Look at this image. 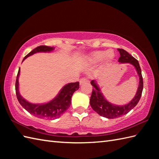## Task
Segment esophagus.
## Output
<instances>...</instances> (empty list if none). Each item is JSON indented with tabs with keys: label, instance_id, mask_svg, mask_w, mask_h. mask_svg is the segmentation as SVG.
<instances>
[{
	"label": "esophagus",
	"instance_id": "esophagus-1",
	"mask_svg": "<svg viewBox=\"0 0 159 159\" xmlns=\"http://www.w3.org/2000/svg\"><path fill=\"white\" fill-rule=\"evenodd\" d=\"M89 81V79H87V78H85V77H83V78H81L80 80V85H82V84H83L85 82H88Z\"/></svg>",
	"mask_w": 159,
	"mask_h": 159
}]
</instances>
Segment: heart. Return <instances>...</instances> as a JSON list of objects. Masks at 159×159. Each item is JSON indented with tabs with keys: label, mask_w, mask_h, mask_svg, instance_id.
<instances>
[{
	"label": "heart",
	"mask_w": 159,
	"mask_h": 159,
	"mask_svg": "<svg viewBox=\"0 0 159 159\" xmlns=\"http://www.w3.org/2000/svg\"><path fill=\"white\" fill-rule=\"evenodd\" d=\"M106 56L107 57L108 59L110 60L112 59L113 55V53H111L110 51L108 52L104 51H97L92 54V56L90 57V59L91 60L93 61H100L102 60Z\"/></svg>",
	"instance_id": "b5f03b06"
}]
</instances>
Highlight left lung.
<instances>
[{
	"label": "left lung",
	"mask_w": 159,
	"mask_h": 159,
	"mask_svg": "<svg viewBox=\"0 0 159 159\" xmlns=\"http://www.w3.org/2000/svg\"><path fill=\"white\" fill-rule=\"evenodd\" d=\"M120 57L118 59V62L120 63H130L135 67L138 75L139 76V85L135 96L132 101L124 106H117L108 102L100 92L99 87H98L96 83L94 80L91 81V84L93 87L92 90V96L90 98V105L92 109L98 113L100 116L109 118V119H115L127 114L129 111L135 107L141 98L142 91L143 88V77L141 74V70L138 61L131 56L129 53L124 49L118 48Z\"/></svg>",
	"instance_id": "1"
}]
</instances>
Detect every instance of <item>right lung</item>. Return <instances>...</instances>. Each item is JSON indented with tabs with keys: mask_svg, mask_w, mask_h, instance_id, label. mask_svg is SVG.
<instances>
[{
	"mask_svg": "<svg viewBox=\"0 0 159 159\" xmlns=\"http://www.w3.org/2000/svg\"><path fill=\"white\" fill-rule=\"evenodd\" d=\"M54 48L51 46H39L31 52H30L27 55H26L23 61L28 57L33 55L34 53L39 52H50L52 51ZM20 70L19 69L17 74L16 80V93L17 99L19 103L23 108L31 113L33 116L41 119H56L66 112L71 104V98L74 92L79 88V82L71 83L64 86L61 92L55 99L50 101L48 103L44 104H34L28 102L20 96L18 91V76Z\"/></svg>",
	"mask_w": 159,
	"mask_h": 159,
	"instance_id": "add662e5",
	"label": "right lung"
}]
</instances>
